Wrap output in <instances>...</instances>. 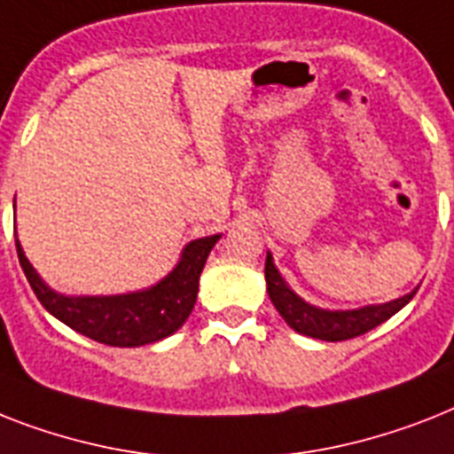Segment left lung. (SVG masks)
<instances>
[{
  "label": "left lung",
  "instance_id": "8db88e82",
  "mask_svg": "<svg viewBox=\"0 0 454 454\" xmlns=\"http://www.w3.org/2000/svg\"><path fill=\"white\" fill-rule=\"evenodd\" d=\"M265 285H268V296H270L272 305L278 308V312L291 329L296 333L310 335V338L326 342L349 340V338L368 333L371 329L387 322L392 315H396L403 305L411 303V298L418 291L412 289L411 294L396 298V301L380 305H364L356 310H324V308H317V305L303 301L286 285V279L279 275V270L272 263L270 252L265 256Z\"/></svg>",
  "mask_w": 454,
  "mask_h": 454
}]
</instances>
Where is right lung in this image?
Returning <instances> with one entry per match:
<instances>
[{
	"label": "right lung",
	"instance_id": "1",
	"mask_svg": "<svg viewBox=\"0 0 454 454\" xmlns=\"http://www.w3.org/2000/svg\"><path fill=\"white\" fill-rule=\"evenodd\" d=\"M221 235L191 239L176 265L160 282L116 296H65L46 285L16 239L18 261L29 286L55 319L76 333L112 348H139L168 338L189 319L198 298V282L212 247Z\"/></svg>",
	"mask_w": 454,
	"mask_h": 454
}]
</instances>
